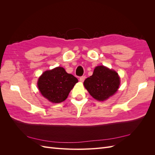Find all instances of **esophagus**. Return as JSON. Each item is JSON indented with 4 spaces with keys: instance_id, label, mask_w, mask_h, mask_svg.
I'll return each mask as SVG.
<instances>
[{
    "instance_id": "1",
    "label": "esophagus",
    "mask_w": 155,
    "mask_h": 155,
    "mask_svg": "<svg viewBox=\"0 0 155 155\" xmlns=\"http://www.w3.org/2000/svg\"><path fill=\"white\" fill-rule=\"evenodd\" d=\"M85 76H81L79 78V81H80L81 82H83L84 80H85Z\"/></svg>"
}]
</instances>
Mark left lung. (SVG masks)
<instances>
[{
	"instance_id": "8db88e82",
	"label": "left lung",
	"mask_w": 155,
	"mask_h": 155,
	"mask_svg": "<svg viewBox=\"0 0 155 155\" xmlns=\"http://www.w3.org/2000/svg\"><path fill=\"white\" fill-rule=\"evenodd\" d=\"M120 78L114 70L104 66L95 68L93 74L84 81V86L89 94L98 101H104L118 91Z\"/></svg>"
}]
</instances>
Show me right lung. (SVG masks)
Here are the masks:
<instances>
[{"label": "right lung", "instance_id": "add662e5", "mask_svg": "<svg viewBox=\"0 0 155 155\" xmlns=\"http://www.w3.org/2000/svg\"><path fill=\"white\" fill-rule=\"evenodd\" d=\"M78 81L76 77L68 74L63 68L57 67L42 74L37 85L42 95L50 101L58 104L67 99Z\"/></svg>", "mask_w": 155, "mask_h": 155}]
</instances>
